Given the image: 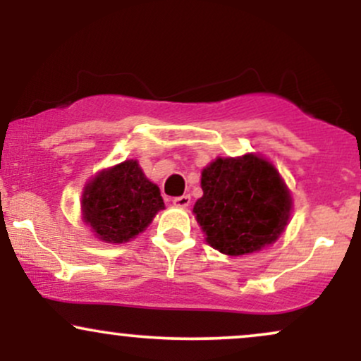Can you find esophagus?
Instances as JSON below:
<instances>
[{"instance_id":"obj_1","label":"esophagus","mask_w":361,"mask_h":361,"mask_svg":"<svg viewBox=\"0 0 361 361\" xmlns=\"http://www.w3.org/2000/svg\"><path fill=\"white\" fill-rule=\"evenodd\" d=\"M173 205L180 207V209H186L190 205V195H181V197L173 198Z\"/></svg>"}]
</instances>
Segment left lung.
I'll return each instance as SVG.
<instances>
[{
    "label": "left lung",
    "instance_id": "8db88e82",
    "mask_svg": "<svg viewBox=\"0 0 361 361\" xmlns=\"http://www.w3.org/2000/svg\"><path fill=\"white\" fill-rule=\"evenodd\" d=\"M200 185L204 195L193 205L195 219L207 244L222 255H251L285 233L292 193L267 157H215L202 169Z\"/></svg>",
    "mask_w": 361,
    "mask_h": 361
}]
</instances>
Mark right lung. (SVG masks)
Here are the masks:
<instances>
[{
	"mask_svg": "<svg viewBox=\"0 0 361 361\" xmlns=\"http://www.w3.org/2000/svg\"><path fill=\"white\" fill-rule=\"evenodd\" d=\"M163 209L159 186L144 175L137 159L98 171L81 195L82 222L94 238L109 244L137 238Z\"/></svg>",
	"mask_w": 361,
	"mask_h": 361,
	"instance_id": "obj_1",
	"label": "right lung"
}]
</instances>
